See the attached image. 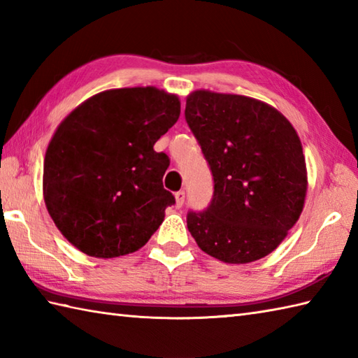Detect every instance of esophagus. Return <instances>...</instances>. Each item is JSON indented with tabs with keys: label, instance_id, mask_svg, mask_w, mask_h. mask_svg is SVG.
I'll return each instance as SVG.
<instances>
[{
	"label": "esophagus",
	"instance_id": "1",
	"mask_svg": "<svg viewBox=\"0 0 358 358\" xmlns=\"http://www.w3.org/2000/svg\"><path fill=\"white\" fill-rule=\"evenodd\" d=\"M185 199H186V194L185 191H178L175 192V204H177V208H181L185 204Z\"/></svg>",
	"mask_w": 358,
	"mask_h": 358
}]
</instances>
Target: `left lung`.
<instances>
[{
    "mask_svg": "<svg viewBox=\"0 0 358 358\" xmlns=\"http://www.w3.org/2000/svg\"><path fill=\"white\" fill-rule=\"evenodd\" d=\"M185 115L214 177L210 206L189 212V232L223 263L269 255L305 208L308 169L299 134L268 103L206 89L187 95Z\"/></svg>",
    "mask_w": 358,
    "mask_h": 358,
    "instance_id": "left-lung-1",
    "label": "left lung"
}]
</instances>
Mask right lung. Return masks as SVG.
<instances>
[{
	"mask_svg": "<svg viewBox=\"0 0 358 358\" xmlns=\"http://www.w3.org/2000/svg\"><path fill=\"white\" fill-rule=\"evenodd\" d=\"M178 95L154 86L109 89L77 106L52 135L43 196L63 237L95 258L141 249L175 203L169 158L154 144L177 123Z\"/></svg>",
	"mask_w": 358,
	"mask_h": 358,
	"instance_id": "add662e5",
	"label": "right lung"
}]
</instances>
